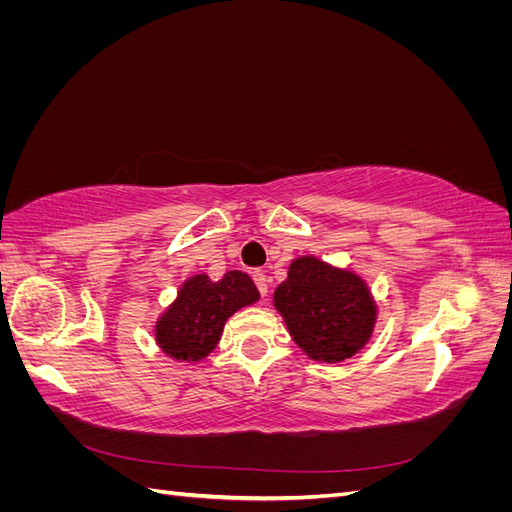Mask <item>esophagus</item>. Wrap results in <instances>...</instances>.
<instances>
[{"mask_svg":"<svg viewBox=\"0 0 512 512\" xmlns=\"http://www.w3.org/2000/svg\"><path fill=\"white\" fill-rule=\"evenodd\" d=\"M252 277H254V284L258 286L260 297H267V292H269V277L265 275V271H254Z\"/></svg>","mask_w":512,"mask_h":512,"instance_id":"1","label":"esophagus"}]
</instances>
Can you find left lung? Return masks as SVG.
<instances>
[{
  "label": "left lung",
  "mask_w": 512,
  "mask_h": 512,
  "mask_svg": "<svg viewBox=\"0 0 512 512\" xmlns=\"http://www.w3.org/2000/svg\"><path fill=\"white\" fill-rule=\"evenodd\" d=\"M288 331L312 359H350L369 339L376 307L367 286L350 271H337L318 258L294 260L288 280L275 290Z\"/></svg>",
  "instance_id": "obj_1"
}]
</instances>
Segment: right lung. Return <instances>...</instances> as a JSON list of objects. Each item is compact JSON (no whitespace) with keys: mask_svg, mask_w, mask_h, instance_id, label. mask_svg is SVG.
I'll use <instances>...</instances> for the list:
<instances>
[{"mask_svg":"<svg viewBox=\"0 0 512 512\" xmlns=\"http://www.w3.org/2000/svg\"><path fill=\"white\" fill-rule=\"evenodd\" d=\"M254 301L258 290L243 271H228L220 282L196 275L183 284L175 305L160 318L158 344L179 361H200L220 342L228 316Z\"/></svg>","mask_w":512,"mask_h":512,"instance_id":"obj_1","label":"right lung"}]
</instances>
